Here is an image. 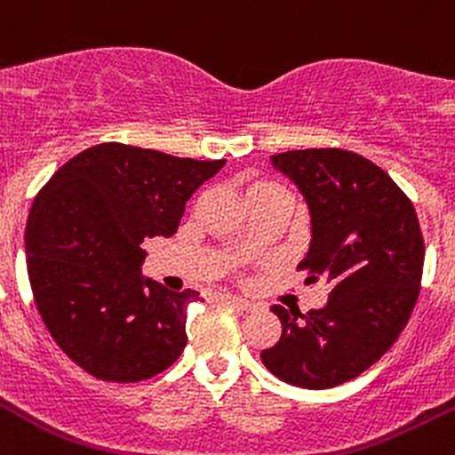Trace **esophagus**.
Segmentation results:
<instances>
[{"label": "esophagus", "instance_id": "esophagus-1", "mask_svg": "<svg viewBox=\"0 0 455 455\" xmlns=\"http://www.w3.org/2000/svg\"><path fill=\"white\" fill-rule=\"evenodd\" d=\"M220 300H222V303H227V305H233V307H240V309H253V303L251 300H247V299H240V296H233V294H222L220 296Z\"/></svg>", "mask_w": 455, "mask_h": 455}]
</instances>
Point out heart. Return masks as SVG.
Instances as JSON below:
<instances>
[{"instance_id": "b5f03b06", "label": "heart", "mask_w": 455, "mask_h": 455, "mask_svg": "<svg viewBox=\"0 0 455 455\" xmlns=\"http://www.w3.org/2000/svg\"><path fill=\"white\" fill-rule=\"evenodd\" d=\"M267 186H275V184H267Z\"/></svg>"}]
</instances>
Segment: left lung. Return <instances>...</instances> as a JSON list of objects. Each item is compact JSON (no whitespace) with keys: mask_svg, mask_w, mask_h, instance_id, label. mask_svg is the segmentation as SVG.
Segmentation results:
<instances>
[{"mask_svg":"<svg viewBox=\"0 0 455 455\" xmlns=\"http://www.w3.org/2000/svg\"><path fill=\"white\" fill-rule=\"evenodd\" d=\"M309 208V249L299 269L325 278L328 305H274L283 334L260 352L267 371L300 388L350 381L390 350L419 296L424 240L418 213L386 170L341 148L271 156Z\"/></svg>","mask_w":455,"mask_h":455,"instance_id":"left-lung-1","label":"left lung"}]
</instances>
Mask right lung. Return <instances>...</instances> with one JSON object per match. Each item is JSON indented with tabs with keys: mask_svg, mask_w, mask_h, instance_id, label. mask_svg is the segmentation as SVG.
I'll return each instance as SVG.
<instances>
[{
	"mask_svg": "<svg viewBox=\"0 0 455 455\" xmlns=\"http://www.w3.org/2000/svg\"><path fill=\"white\" fill-rule=\"evenodd\" d=\"M224 164L100 143L36 195L24 235L33 299L53 341L84 372L132 384L180 359L186 307L199 294L143 278V242L172 235L190 195Z\"/></svg>",
	"mask_w": 455,
	"mask_h": 455,
	"instance_id": "right-lung-1",
	"label": "right lung"
}]
</instances>
